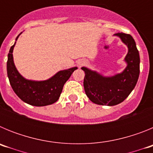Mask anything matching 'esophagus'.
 <instances>
[{"label":"esophagus","mask_w":153,"mask_h":153,"mask_svg":"<svg viewBox=\"0 0 153 153\" xmlns=\"http://www.w3.org/2000/svg\"><path fill=\"white\" fill-rule=\"evenodd\" d=\"M84 63H85V62H80V63H79V66H81V65L84 64Z\"/></svg>","instance_id":"obj_1"}]
</instances>
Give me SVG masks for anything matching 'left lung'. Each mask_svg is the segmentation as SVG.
Returning a JSON list of instances; mask_svg holds the SVG:
<instances>
[{
    "label": "left lung",
    "instance_id": "8db88e82",
    "mask_svg": "<svg viewBox=\"0 0 153 153\" xmlns=\"http://www.w3.org/2000/svg\"><path fill=\"white\" fill-rule=\"evenodd\" d=\"M124 44L128 47V53L125 58L126 68L122 74L112 77H104L86 67L83 86L90 100L98 105L115 106L125 100L136 86L140 76V54L136 42L130 34L117 33Z\"/></svg>",
    "mask_w": 153,
    "mask_h": 153
}]
</instances>
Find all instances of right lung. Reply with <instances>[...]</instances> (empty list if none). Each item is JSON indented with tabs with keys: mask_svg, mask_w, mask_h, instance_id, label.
Returning a JSON list of instances; mask_svg holds the SVG:
<instances>
[{
	"mask_svg": "<svg viewBox=\"0 0 153 153\" xmlns=\"http://www.w3.org/2000/svg\"><path fill=\"white\" fill-rule=\"evenodd\" d=\"M15 44L10 47L7 62V76L14 93L21 100L32 106H44L54 103L61 94L63 85L77 67L62 70L45 81L27 80L19 74L13 63L12 53Z\"/></svg>",
	"mask_w": 153,
	"mask_h": 153,
	"instance_id": "obj_1",
	"label": "right lung"
}]
</instances>
